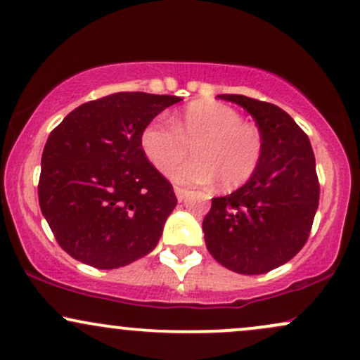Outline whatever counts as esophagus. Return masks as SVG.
I'll return each instance as SVG.
<instances>
[{
    "instance_id": "34e87169",
    "label": "esophagus",
    "mask_w": 360,
    "mask_h": 360,
    "mask_svg": "<svg viewBox=\"0 0 360 360\" xmlns=\"http://www.w3.org/2000/svg\"><path fill=\"white\" fill-rule=\"evenodd\" d=\"M174 193H176L177 200L183 201V200H186V196H188V194H189V189L181 188V186H174Z\"/></svg>"
}]
</instances>
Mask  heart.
<instances>
[{"instance_id": "1", "label": "heart", "mask_w": 360, "mask_h": 360, "mask_svg": "<svg viewBox=\"0 0 360 360\" xmlns=\"http://www.w3.org/2000/svg\"><path fill=\"white\" fill-rule=\"evenodd\" d=\"M192 148L195 159L179 168ZM140 148L157 171L181 184H210L223 189L245 184L257 171L264 142L259 128L221 103L196 101L172 118V125L154 120L140 134Z\"/></svg>"}]
</instances>
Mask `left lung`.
I'll list each match as a JSON object with an SVG mask.
<instances>
[{"label": "left lung", "instance_id": "1", "mask_svg": "<svg viewBox=\"0 0 360 360\" xmlns=\"http://www.w3.org/2000/svg\"><path fill=\"white\" fill-rule=\"evenodd\" d=\"M254 117L264 150L237 191L213 198L203 220L210 254L226 269L255 276L295 257L308 240L320 200L308 135L284 110L242 94H220Z\"/></svg>", "mask_w": 360, "mask_h": 360}]
</instances>
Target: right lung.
Returning a JSON list of instances; mask_svg holds the SVG:
<instances>
[{
	"label": "right lung",
	"instance_id": "right-lung-1",
	"mask_svg": "<svg viewBox=\"0 0 360 360\" xmlns=\"http://www.w3.org/2000/svg\"><path fill=\"white\" fill-rule=\"evenodd\" d=\"M179 96L115 93L72 110L49 135L39 203L71 257L117 269L155 249L177 200L140 134Z\"/></svg>",
	"mask_w": 360,
	"mask_h": 360
}]
</instances>
